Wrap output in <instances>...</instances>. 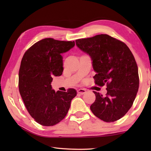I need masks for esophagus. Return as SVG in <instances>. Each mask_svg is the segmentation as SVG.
Returning a JSON list of instances; mask_svg holds the SVG:
<instances>
[{
    "label": "esophagus",
    "mask_w": 151,
    "mask_h": 151,
    "mask_svg": "<svg viewBox=\"0 0 151 151\" xmlns=\"http://www.w3.org/2000/svg\"><path fill=\"white\" fill-rule=\"evenodd\" d=\"M86 92V91L85 89H80L77 90V93H79V94H80L81 95L85 94Z\"/></svg>",
    "instance_id": "obj_1"
}]
</instances>
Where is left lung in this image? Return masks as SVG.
<instances>
[{"mask_svg": "<svg viewBox=\"0 0 151 151\" xmlns=\"http://www.w3.org/2000/svg\"><path fill=\"white\" fill-rule=\"evenodd\" d=\"M80 50L88 54L96 72L95 84H106L105 96L93 91L95 101L90 109L106 122L120 119L132 107L139 86L138 67L127 45L108 35L76 40Z\"/></svg>", "mask_w": 151, "mask_h": 151, "instance_id": "8db88e82", "label": "left lung"}]
</instances>
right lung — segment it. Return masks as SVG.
<instances>
[{"mask_svg":"<svg viewBox=\"0 0 151 151\" xmlns=\"http://www.w3.org/2000/svg\"><path fill=\"white\" fill-rule=\"evenodd\" d=\"M75 42L45 38L35 43L24 54L19 71V90L27 110L43 126H53L65 118L74 89L67 92L52 89L53 76L63 72L62 54L74 47Z\"/></svg>","mask_w":151,"mask_h":151,"instance_id":"add662e5","label":"right lung"}]
</instances>
